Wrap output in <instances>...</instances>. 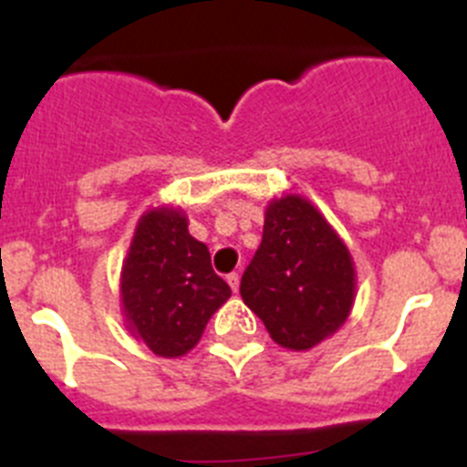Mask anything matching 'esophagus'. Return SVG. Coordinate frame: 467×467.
Returning a JSON list of instances; mask_svg holds the SVG:
<instances>
[{"label":"esophagus","mask_w":467,"mask_h":467,"mask_svg":"<svg viewBox=\"0 0 467 467\" xmlns=\"http://www.w3.org/2000/svg\"><path fill=\"white\" fill-rule=\"evenodd\" d=\"M226 283L231 285V290H234V292H238V285H241V275H238L236 271H234V274H229V275H226Z\"/></svg>","instance_id":"obj_1"}]
</instances>
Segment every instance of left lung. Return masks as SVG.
<instances>
[{"label": "left lung", "instance_id": "1", "mask_svg": "<svg viewBox=\"0 0 467 467\" xmlns=\"http://www.w3.org/2000/svg\"><path fill=\"white\" fill-rule=\"evenodd\" d=\"M356 271L339 236L308 201L285 196L266 208L262 243L241 278V296L275 344L306 350L344 325Z\"/></svg>", "mask_w": 467, "mask_h": 467}]
</instances>
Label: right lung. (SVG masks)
I'll return each mask as SVG.
<instances>
[{
  "label": "right lung",
  "instance_id": "obj_1",
  "mask_svg": "<svg viewBox=\"0 0 467 467\" xmlns=\"http://www.w3.org/2000/svg\"><path fill=\"white\" fill-rule=\"evenodd\" d=\"M229 296L231 287L213 271L208 247L192 238L184 214H144L123 264L121 299L130 329L147 348L163 358L184 356Z\"/></svg>",
  "mask_w": 467,
  "mask_h": 467
}]
</instances>
